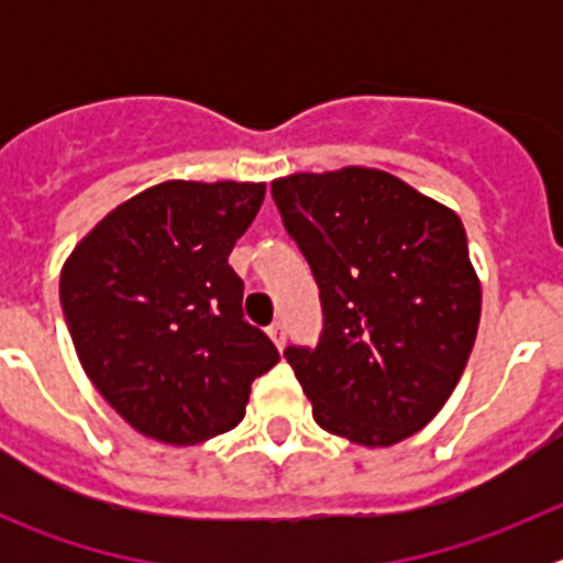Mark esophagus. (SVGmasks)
I'll return each instance as SVG.
<instances>
[{
	"label": "esophagus",
	"mask_w": 563,
	"mask_h": 563,
	"mask_svg": "<svg viewBox=\"0 0 563 563\" xmlns=\"http://www.w3.org/2000/svg\"><path fill=\"white\" fill-rule=\"evenodd\" d=\"M267 335L273 338V343H276L278 350H285V343H287V332H285V324L282 321H276V324L267 327Z\"/></svg>",
	"instance_id": "1"
}]
</instances>
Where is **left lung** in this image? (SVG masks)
Listing matches in <instances>:
<instances>
[{
  "instance_id": "1",
  "label": "left lung",
  "mask_w": 563,
  "mask_h": 563,
  "mask_svg": "<svg viewBox=\"0 0 563 563\" xmlns=\"http://www.w3.org/2000/svg\"><path fill=\"white\" fill-rule=\"evenodd\" d=\"M316 276L324 330L285 357L324 431L386 449L420 431L460 383L482 287L460 217L377 168L273 180Z\"/></svg>"
}]
</instances>
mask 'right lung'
Listing matches in <instances>:
<instances>
[{"mask_svg":"<svg viewBox=\"0 0 563 563\" xmlns=\"http://www.w3.org/2000/svg\"><path fill=\"white\" fill-rule=\"evenodd\" d=\"M265 183L152 186L107 213L69 253L62 307L103 400L152 440L197 445L245 417L251 383L278 350L242 316L228 265Z\"/></svg>","mask_w":563,"mask_h":563,"instance_id":"right-lung-1","label":"right lung"}]
</instances>
